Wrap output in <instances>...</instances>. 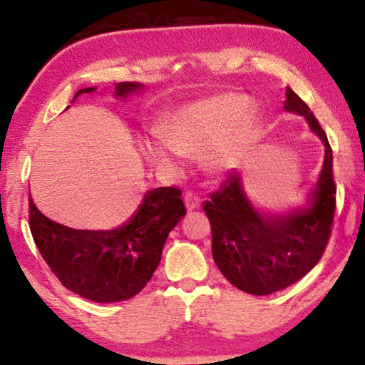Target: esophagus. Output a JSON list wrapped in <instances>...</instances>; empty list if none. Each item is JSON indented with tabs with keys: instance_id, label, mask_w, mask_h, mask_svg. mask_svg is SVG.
<instances>
[{
	"instance_id": "34e87169",
	"label": "esophagus",
	"mask_w": 365,
	"mask_h": 365,
	"mask_svg": "<svg viewBox=\"0 0 365 365\" xmlns=\"http://www.w3.org/2000/svg\"><path fill=\"white\" fill-rule=\"evenodd\" d=\"M184 201H186L187 211H196V209H199V206H201V197L192 191H187L184 194Z\"/></svg>"
}]
</instances>
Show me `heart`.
<instances>
[{
    "label": "heart",
    "mask_w": 365,
    "mask_h": 365,
    "mask_svg": "<svg viewBox=\"0 0 365 365\" xmlns=\"http://www.w3.org/2000/svg\"><path fill=\"white\" fill-rule=\"evenodd\" d=\"M259 113L247 96L224 93L179 109L164 123V134L151 136L146 151L159 163L181 153L202 159L214 173L236 168L256 139Z\"/></svg>",
    "instance_id": "b5f03b06"
}]
</instances>
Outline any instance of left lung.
I'll list each match as a JSON object with an SVG mask.
<instances>
[{
  "mask_svg": "<svg viewBox=\"0 0 365 365\" xmlns=\"http://www.w3.org/2000/svg\"><path fill=\"white\" fill-rule=\"evenodd\" d=\"M286 111L306 118L326 148L322 171L306 206L271 216L252 206L239 174L231 173L204 201L211 222L212 259L232 286L254 296L282 291L302 279L321 261L331 237L336 211L332 149L311 109L291 88Z\"/></svg>",
  "mask_w": 365,
  "mask_h": 365,
  "instance_id": "8db88e82",
  "label": "left lung"
}]
</instances>
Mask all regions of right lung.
<instances>
[{"instance_id": "obj_1", "label": "right lung", "mask_w": 365, "mask_h": 365, "mask_svg": "<svg viewBox=\"0 0 365 365\" xmlns=\"http://www.w3.org/2000/svg\"><path fill=\"white\" fill-rule=\"evenodd\" d=\"M96 88L79 89L93 93ZM143 89L118 83L114 96ZM179 187H156L144 194L134 216L109 231H84L54 222L29 197V229L34 244L59 282L88 301L118 302L141 292L161 262L164 242L186 214Z\"/></svg>"}]
</instances>
